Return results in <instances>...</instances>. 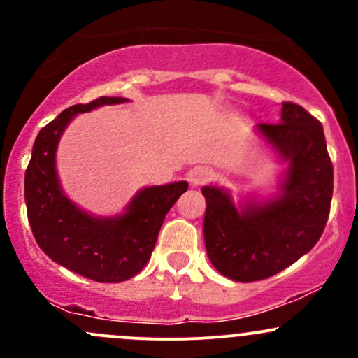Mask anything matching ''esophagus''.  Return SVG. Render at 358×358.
<instances>
[{"instance_id":"esophagus-1","label":"esophagus","mask_w":358,"mask_h":358,"mask_svg":"<svg viewBox=\"0 0 358 358\" xmlns=\"http://www.w3.org/2000/svg\"><path fill=\"white\" fill-rule=\"evenodd\" d=\"M187 178H189L190 185L199 187V185H204V183H208L209 180L213 178V171L209 168H204V166H197V168L190 169Z\"/></svg>"}]
</instances>
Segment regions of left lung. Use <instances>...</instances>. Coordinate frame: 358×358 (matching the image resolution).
I'll return each instance as SVG.
<instances>
[{"instance_id":"1","label":"left lung","mask_w":358,"mask_h":358,"mask_svg":"<svg viewBox=\"0 0 358 358\" xmlns=\"http://www.w3.org/2000/svg\"><path fill=\"white\" fill-rule=\"evenodd\" d=\"M256 129L289 161L282 194L239 213L222 189L202 187L206 251L215 268L237 282L268 279L306 255L326 229L333 199V162L319 119L284 102L280 122Z\"/></svg>"}]
</instances>
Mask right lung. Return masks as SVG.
Returning a JSON list of instances; mask_svg holds the SVG:
<instances>
[{
  "instance_id": "add662e5",
  "label": "right lung",
  "mask_w": 358,
  "mask_h": 358,
  "mask_svg": "<svg viewBox=\"0 0 358 358\" xmlns=\"http://www.w3.org/2000/svg\"><path fill=\"white\" fill-rule=\"evenodd\" d=\"M121 102L126 99L100 96L60 112L38 133L25 169V206L38 246L59 265L96 282H122L147 265L166 215L189 189L187 182L143 189L115 218H93L64 196L55 150L69 121L79 112Z\"/></svg>"
}]
</instances>
